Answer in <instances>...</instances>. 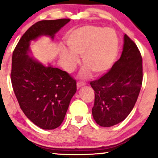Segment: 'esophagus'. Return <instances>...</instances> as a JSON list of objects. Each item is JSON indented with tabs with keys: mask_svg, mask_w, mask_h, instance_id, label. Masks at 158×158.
I'll return each instance as SVG.
<instances>
[{
	"mask_svg": "<svg viewBox=\"0 0 158 158\" xmlns=\"http://www.w3.org/2000/svg\"><path fill=\"white\" fill-rule=\"evenodd\" d=\"M85 84L84 83V82H77V89H79L80 87L83 86V85H85Z\"/></svg>",
	"mask_w": 158,
	"mask_h": 158,
	"instance_id": "34e87169",
	"label": "esophagus"
}]
</instances>
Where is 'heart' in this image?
I'll list each match as a JSON object with an SVG mask.
<instances>
[{"instance_id":"1","label":"heart","mask_w":158,"mask_h":158,"mask_svg":"<svg viewBox=\"0 0 158 158\" xmlns=\"http://www.w3.org/2000/svg\"><path fill=\"white\" fill-rule=\"evenodd\" d=\"M69 50L63 49L61 56L68 71H72L82 56L85 66L82 76L86 77L90 71L95 75L106 73L112 67L118 53L117 33L111 28L85 25L73 30L66 39Z\"/></svg>"}]
</instances>
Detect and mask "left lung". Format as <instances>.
Masks as SVG:
<instances>
[{
	"label": "left lung",
	"instance_id": "left-lung-1",
	"mask_svg": "<svg viewBox=\"0 0 158 158\" xmlns=\"http://www.w3.org/2000/svg\"><path fill=\"white\" fill-rule=\"evenodd\" d=\"M142 71L139 49L125 34L120 59L104 76L90 82L95 91L92 116L98 125L111 127L126 118L138 99Z\"/></svg>",
	"mask_w": 158,
	"mask_h": 158
}]
</instances>
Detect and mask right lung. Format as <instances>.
<instances>
[{"label": "right lung", "instance_id": "obj_1", "mask_svg": "<svg viewBox=\"0 0 158 158\" xmlns=\"http://www.w3.org/2000/svg\"><path fill=\"white\" fill-rule=\"evenodd\" d=\"M69 19L41 20L25 32L12 56L11 82L20 109L36 126L58 128L76 92V81L66 71L44 66L30 56V42L42 36L53 40Z\"/></svg>", "mask_w": 158, "mask_h": 158}]
</instances>
